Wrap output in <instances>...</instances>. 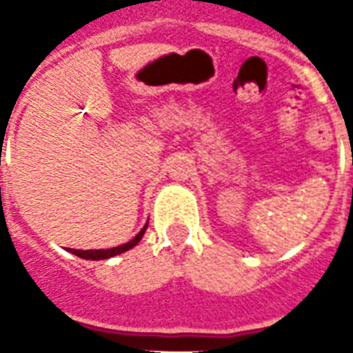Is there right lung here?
<instances>
[{
	"mask_svg": "<svg viewBox=\"0 0 353 353\" xmlns=\"http://www.w3.org/2000/svg\"><path fill=\"white\" fill-rule=\"evenodd\" d=\"M146 227H143V231L139 232L133 240H130L128 243H124V245H119V247H113V249H99V251H79V249H69V252H73V254H77V256L80 258H85V260H104V258H112V256H117V254H121V252L128 251V249H132V247H135L141 241V238H143L144 231H146Z\"/></svg>",
	"mask_w": 353,
	"mask_h": 353,
	"instance_id": "add662e5",
	"label": "right lung"
}]
</instances>
